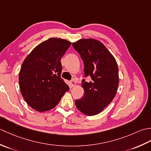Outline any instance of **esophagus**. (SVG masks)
Masks as SVG:
<instances>
[{
    "label": "esophagus",
    "mask_w": 151,
    "mask_h": 151,
    "mask_svg": "<svg viewBox=\"0 0 151 151\" xmlns=\"http://www.w3.org/2000/svg\"><path fill=\"white\" fill-rule=\"evenodd\" d=\"M69 84H70V86H71V87H74V86H76V82L75 81H70L69 82Z\"/></svg>",
    "instance_id": "1"
}]
</instances>
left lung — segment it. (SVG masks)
<instances>
[{
  "label": "left lung",
  "instance_id": "8db88e82",
  "mask_svg": "<svg viewBox=\"0 0 151 151\" xmlns=\"http://www.w3.org/2000/svg\"><path fill=\"white\" fill-rule=\"evenodd\" d=\"M73 46L84 61L85 77L82 87L84 95L75 101L78 110L86 115H97L104 110L115 97L119 86V69L114 56L101 41L82 39Z\"/></svg>",
  "mask_w": 151,
  "mask_h": 151
}]
</instances>
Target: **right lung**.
<instances>
[{
  "label": "right lung",
  "instance_id": "1",
  "mask_svg": "<svg viewBox=\"0 0 151 151\" xmlns=\"http://www.w3.org/2000/svg\"><path fill=\"white\" fill-rule=\"evenodd\" d=\"M71 43L52 37L38 45L24 59L19 72L20 90L27 103L42 112L52 109L69 89L61 78V58Z\"/></svg>",
  "mask_w": 151,
  "mask_h": 151
}]
</instances>
